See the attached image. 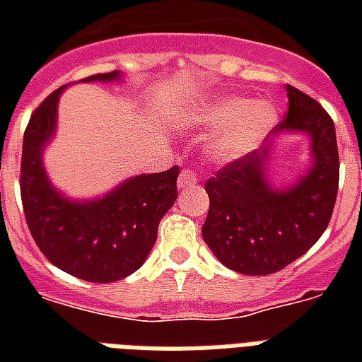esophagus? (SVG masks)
<instances>
[{"label":"esophagus","mask_w":362,"mask_h":362,"mask_svg":"<svg viewBox=\"0 0 362 362\" xmlns=\"http://www.w3.org/2000/svg\"><path fill=\"white\" fill-rule=\"evenodd\" d=\"M197 184V176L193 175L192 170H182L180 176H178V187L184 189V187H192Z\"/></svg>","instance_id":"esophagus-1"}]
</instances>
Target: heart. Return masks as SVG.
<instances>
[{
    "label": "heart",
    "instance_id": "b5f03b06",
    "mask_svg": "<svg viewBox=\"0 0 362 362\" xmlns=\"http://www.w3.org/2000/svg\"><path fill=\"white\" fill-rule=\"evenodd\" d=\"M192 120L201 127H216L210 136L209 158L218 165L235 163L263 142L276 124V110L264 101L218 98L199 105Z\"/></svg>",
    "mask_w": 362,
    "mask_h": 362
}]
</instances>
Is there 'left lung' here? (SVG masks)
<instances>
[{
	"instance_id": "left-lung-1",
	"label": "left lung",
	"mask_w": 362,
	"mask_h": 362,
	"mask_svg": "<svg viewBox=\"0 0 362 362\" xmlns=\"http://www.w3.org/2000/svg\"><path fill=\"white\" fill-rule=\"evenodd\" d=\"M281 131L310 136L312 165L293 186L274 187L267 176L270 146L226 165L206 180L210 209L203 238L220 263L240 274L278 272L308 252L329 226L337 203L340 159L334 122L315 99L287 84Z\"/></svg>"
}]
</instances>
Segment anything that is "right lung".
<instances>
[{"mask_svg":"<svg viewBox=\"0 0 362 362\" xmlns=\"http://www.w3.org/2000/svg\"><path fill=\"white\" fill-rule=\"evenodd\" d=\"M120 71L82 82L120 81ZM65 86L42 101L30 118L22 144L20 195L30 233L42 255L58 269L93 284L118 281L146 261L158 226L176 201L180 169L139 175L92 201L64 197L42 167V150L52 141L58 101Z\"/></svg>","mask_w":362,"mask_h":362,"instance_id":"obj_1","label":"right lung"}]
</instances>
